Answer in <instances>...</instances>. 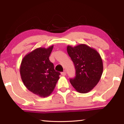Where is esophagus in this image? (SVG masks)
I'll use <instances>...</instances> for the list:
<instances>
[{"mask_svg": "<svg viewBox=\"0 0 124 124\" xmlns=\"http://www.w3.org/2000/svg\"><path fill=\"white\" fill-rule=\"evenodd\" d=\"M61 75H63V76H65V75H66V72H65V71H64V72H62L61 73Z\"/></svg>", "mask_w": 124, "mask_h": 124, "instance_id": "esophagus-1", "label": "esophagus"}]
</instances>
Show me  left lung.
Segmentation results:
<instances>
[{
  "instance_id": "obj_1",
  "label": "left lung",
  "mask_w": 124,
  "mask_h": 124,
  "mask_svg": "<svg viewBox=\"0 0 124 124\" xmlns=\"http://www.w3.org/2000/svg\"><path fill=\"white\" fill-rule=\"evenodd\" d=\"M67 50L75 69V76L70 79V84L78 92L87 93L95 87L102 76L101 57L96 50L85 44L75 47L68 45Z\"/></svg>"
}]
</instances>
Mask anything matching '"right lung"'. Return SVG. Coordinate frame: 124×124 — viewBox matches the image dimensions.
<instances>
[{"label":"right lung","mask_w":124,"mask_h":124,"mask_svg":"<svg viewBox=\"0 0 124 124\" xmlns=\"http://www.w3.org/2000/svg\"><path fill=\"white\" fill-rule=\"evenodd\" d=\"M54 46L39 47L26 54L20 69L21 77L27 89L39 97L49 96L55 87L60 73L56 72L49 60Z\"/></svg>","instance_id":"1"}]
</instances>
